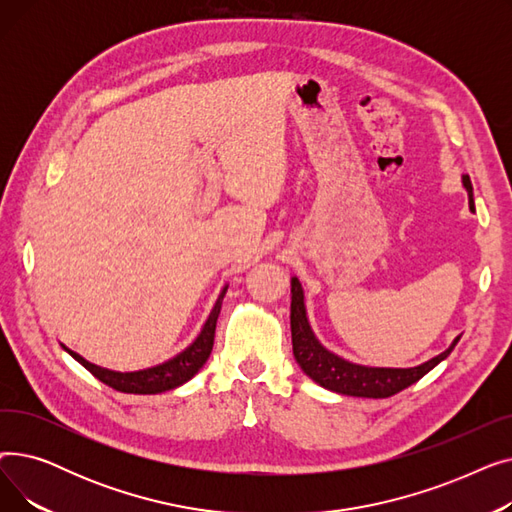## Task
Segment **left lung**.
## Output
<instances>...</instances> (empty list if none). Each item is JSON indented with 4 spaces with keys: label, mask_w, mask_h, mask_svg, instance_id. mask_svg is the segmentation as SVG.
<instances>
[{
    "label": "left lung",
    "mask_w": 512,
    "mask_h": 512,
    "mask_svg": "<svg viewBox=\"0 0 512 512\" xmlns=\"http://www.w3.org/2000/svg\"><path fill=\"white\" fill-rule=\"evenodd\" d=\"M463 186L469 195V209L475 211L473 188L467 176H463ZM290 332H292V353L305 375L321 388L332 390L344 396L359 398H388L400 390L419 382L425 373L442 363L461 340L456 336L444 353L427 359L415 367H371L348 361L319 342L315 336L305 305V290L297 276L290 278Z\"/></svg>",
    "instance_id": "obj_1"
}]
</instances>
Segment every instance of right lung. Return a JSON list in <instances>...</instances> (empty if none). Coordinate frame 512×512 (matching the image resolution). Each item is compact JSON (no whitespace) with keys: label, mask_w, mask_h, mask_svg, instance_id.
<instances>
[{"label":"right lung","mask_w":512,"mask_h":512,"mask_svg":"<svg viewBox=\"0 0 512 512\" xmlns=\"http://www.w3.org/2000/svg\"><path fill=\"white\" fill-rule=\"evenodd\" d=\"M228 290V284L220 290L218 299H215L205 324L201 326L199 334L195 336V340L184 346L180 353H176L174 357L161 361L157 365L145 367V369H134V371H116V369H107L101 365H95L91 361H87L85 357H80L78 353L70 351L64 344V351L76 359L80 365H83L87 371H91L99 382H103L105 386H110L118 392L124 394H161L174 390L182 384H186L191 378L199 373V369L207 363L211 348H213V336H215V324H218V315L222 311V301L224 294Z\"/></svg>","instance_id":"add662e5"}]
</instances>
